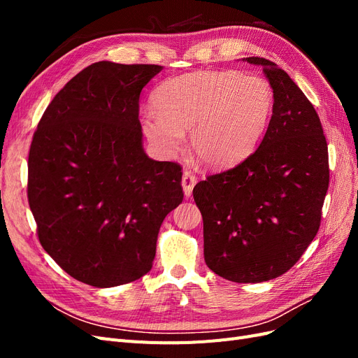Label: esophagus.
I'll list each match as a JSON object with an SVG mask.
<instances>
[{
  "instance_id": "esophagus-1",
  "label": "esophagus",
  "mask_w": 358,
  "mask_h": 358,
  "mask_svg": "<svg viewBox=\"0 0 358 358\" xmlns=\"http://www.w3.org/2000/svg\"><path fill=\"white\" fill-rule=\"evenodd\" d=\"M197 183V178L196 175H192L191 171H183V176H182V188H183V192H185V196L189 197L192 194V189L194 187H196Z\"/></svg>"
}]
</instances>
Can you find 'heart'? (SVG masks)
Listing matches in <instances>:
<instances>
[{
    "label": "heart",
    "mask_w": 358,
    "mask_h": 358,
    "mask_svg": "<svg viewBox=\"0 0 358 358\" xmlns=\"http://www.w3.org/2000/svg\"><path fill=\"white\" fill-rule=\"evenodd\" d=\"M140 124L161 154L173 155L191 131V149L215 170L230 169L254 152L273 109L270 85L237 71H196L161 83Z\"/></svg>",
    "instance_id": "heart-1"
}]
</instances>
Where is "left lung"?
Segmentation results:
<instances>
[{"instance_id": "left-lung-1", "label": "left lung", "mask_w": 358, "mask_h": 358, "mask_svg": "<svg viewBox=\"0 0 358 358\" xmlns=\"http://www.w3.org/2000/svg\"><path fill=\"white\" fill-rule=\"evenodd\" d=\"M262 66L273 90V115L258 149L239 166L194 187L203 216L204 262L239 284L275 279L317 236L329 189V150L318 113L275 62Z\"/></svg>"}]
</instances>
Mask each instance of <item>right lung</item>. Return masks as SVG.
I'll list each match as a JSON object with an SVG mask.
<instances>
[{
  "instance_id": "1",
  "label": "right lung",
  "mask_w": 358,
  "mask_h": 358,
  "mask_svg": "<svg viewBox=\"0 0 358 358\" xmlns=\"http://www.w3.org/2000/svg\"><path fill=\"white\" fill-rule=\"evenodd\" d=\"M162 70L100 61L53 96L32 137L28 201L45 251L96 288L152 268L159 227L183 200L182 167L143 149L140 92Z\"/></svg>"
}]
</instances>
